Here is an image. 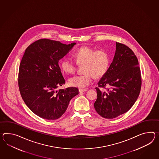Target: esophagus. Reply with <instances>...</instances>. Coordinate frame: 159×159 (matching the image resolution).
<instances>
[{
  "label": "esophagus",
  "instance_id": "esophagus-1",
  "mask_svg": "<svg viewBox=\"0 0 159 159\" xmlns=\"http://www.w3.org/2000/svg\"><path fill=\"white\" fill-rule=\"evenodd\" d=\"M87 91V89H79V93H83V92H85V91Z\"/></svg>",
  "mask_w": 159,
  "mask_h": 159
}]
</instances>
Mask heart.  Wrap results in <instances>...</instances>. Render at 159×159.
<instances>
[{
  "instance_id": "1",
  "label": "heart",
  "mask_w": 159,
  "mask_h": 159,
  "mask_svg": "<svg viewBox=\"0 0 159 159\" xmlns=\"http://www.w3.org/2000/svg\"><path fill=\"white\" fill-rule=\"evenodd\" d=\"M78 65H81L84 74L75 75L70 78L68 83L70 86L83 88L89 84L92 78L98 79L105 75L110 64L108 52L105 50L96 51L89 47H83L72 53ZM77 64L68 57L63 58L60 67L66 74H73Z\"/></svg>"
}]
</instances>
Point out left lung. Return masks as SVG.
<instances>
[{"mask_svg": "<svg viewBox=\"0 0 159 159\" xmlns=\"http://www.w3.org/2000/svg\"><path fill=\"white\" fill-rule=\"evenodd\" d=\"M98 85L109 87L107 92L96 88L97 99L93 106L101 116L112 119L131 108L139 96L141 76L137 58L129 47L116 42L112 62Z\"/></svg>", "mask_w": 159, "mask_h": 159, "instance_id": "1", "label": "left lung"}]
</instances>
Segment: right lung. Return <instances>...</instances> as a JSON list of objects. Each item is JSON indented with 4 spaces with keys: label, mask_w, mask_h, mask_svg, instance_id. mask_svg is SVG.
<instances>
[{
    "label": "right lung",
    "mask_w": 159,
    "mask_h": 159,
    "mask_svg": "<svg viewBox=\"0 0 159 159\" xmlns=\"http://www.w3.org/2000/svg\"><path fill=\"white\" fill-rule=\"evenodd\" d=\"M75 44L40 39L25 50L18 74L20 93L31 111L42 118L54 120L61 117L70 101L79 93L76 87L57 90L66 83L58 61Z\"/></svg>",
    "instance_id": "1"
}]
</instances>
